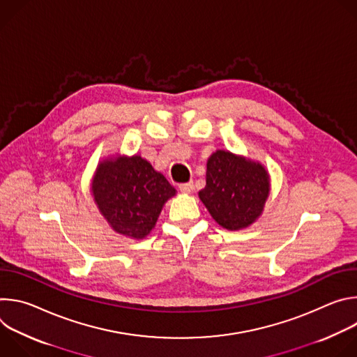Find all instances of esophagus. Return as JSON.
<instances>
[{"label":"esophagus","instance_id":"34e87169","mask_svg":"<svg viewBox=\"0 0 357 357\" xmlns=\"http://www.w3.org/2000/svg\"><path fill=\"white\" fill-rule=\"evenodd\" d=\"M179 190L183 193H190L193 190V182H185V183H179Z\"/></svg>","mask_w":357,"mask_h":357}]
</instances>
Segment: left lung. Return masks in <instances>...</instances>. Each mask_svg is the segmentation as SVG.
<instances>
[{
  "label": "left lung",
  "mask_w": 357,
  "mask_h": 357,
  "mask_svg": "<svg viewBox=\"0 0 357 357\" xmlns=\"http://www.w3.org/2000/svg\"><path fill=\"white\" fill-rule=\"evenodd\" d=\"M268 192V174L263 165L229 151H216L208 161L206 186L199 197L222 227L238 230L261 215Z\"/></svg>",
  "instance_id": "8db88e82"
}]
</instances>
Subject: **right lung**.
Returning <instances> with one entry per match:
<instances>
[{"mask_svg": "<svg viewBox=\"0 0 357 357\" xmlns=\"http://www.w3.org/2000/svg\"><path fill=\"white\" fill-rule=\"evenodd\" d=\"M91 190L112 227L134 238L152 230L164 203L176 192L162 174L138 155L100 164Z\"/></svg>", "mask_w": 357, "mask_h": 357, "instance_id": "obj_1", "label": "right lung"}]
</instances>
